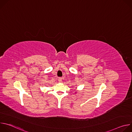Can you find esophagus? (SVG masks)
I'll return each instance as SVG.
<instances>
[{"label":"esophagus","instance_id":"obj_1","mask_svg":"<svg viewBox=\"0 0 132 132\" xmlns=\"http://www.w3.org/2000/svg\"><path fill=\"white\" fill-rule=\"evenodd\" d=\"M58 80H59V82H62V78L60 77V78H59Z\"/></svg>","mask_w":132,"mask_h":132}]
</instances>
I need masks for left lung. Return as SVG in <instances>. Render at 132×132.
I'll return each mask as SVG.
<instances>
[{
    "instance_id": "left-lung-1",
    "label": "left lung",
    "mask_w": 132,
    "mask_h": 132,
    "mask_svg": "<svg viewBox=\"0 0 132 132\" xmlns=\"http://www.w3.org/2000/svg\"><path fill=\"white\" fill-rule=\"evenodd\" d=\"M77 93V91H76V92H75V93Z\"/></svg>"
}]
</instances>
